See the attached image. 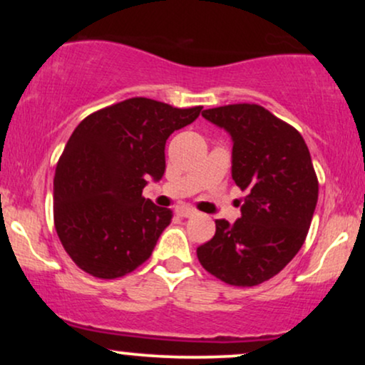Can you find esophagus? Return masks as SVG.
<instances>
[{
    "instance_id": "34e87169",
    "label": "esophagus",
    "mask_w": 365,
    "mask_h": 365,
    "mask_svg": "<svg viewBox=\"0 0 365 365\" xmlns=\"http://www.w3.org/2000/svg\"><path fill=\"white\" fill-rule=\"evenodd\" d=\"M177 215L180 217H190L195 215V209L190 206H180V207H177Z\"/></svg>"
}]
</instances>
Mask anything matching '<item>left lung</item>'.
<instances>
[{
  "label": "left lung",
  "instance_id": "1",
  "mask_svg": "<svg viewBox=\"0 0 365 365\" xmlns=\"http://www.w3.org/2000/svg\"><path fill=\"white\" fill-rule=\"evenodd\" d=\"M233 140L232 177L247 192L235 223L216 220V233L197 249L204 269L233 287H255L278 274L304 245L317 204L307 144L292 125L259 104L202 111Z\"/></svg>",
  "mask_w": 365,
  "mask_h": 365
}]
</instances>
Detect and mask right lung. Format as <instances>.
<instances>
[{
    "instance_id": "1",
    "label": "right lung",
    "mask_w": 365,
    "mask_h": 365,
    "mask_svg": "<svg viewBox=\"0 0 365 365\" xmlns=\"http://www.w3.org/2000/svg\"><path fill=\"white\" fill-rule=\"evenodd\" d=\"M202 106L180 110L132 98L83 118L54 173V228L81 269L113 279L153 254L173 212L142 197L148 180L165 175V145Z\"/></svg>"
}]
</instances>
